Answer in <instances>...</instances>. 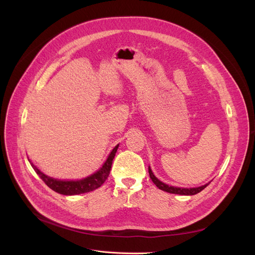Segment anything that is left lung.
Segmentation results:
<instances>
[{
  "label": "left lung",
  "instance_id": "left-lung-1",
  "mask_svg": "<svg viewBox=\"0 0 255 255\" xmlns=\"http://www.w3.org/2000/svg\"><path fill=\"white\" fill-rule=\"evenodd\" d=\"M149 174H150V177L152 182L156 185V186L164 190V191H167V192H170V194H177V195H183V196H192V195H196L198 194V192H200L201 190H203L208 184H205L203 185V186L201 187H197V188H180V187H173V186H169V185L160 182L158 179H156L155 175L153 174L151 168L149 167Z\"/></svg>",
  "mask_w": 255,
  "mask_h": 255
}]
</instances>
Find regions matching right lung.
I'll return each mask as SVG.
<instances>
[{
  "mask_svg": "<svg viewBox=\"0 0 255 255\" xmlns=\"http://www.w3.org/2000/svg\"><path fill=\"white\" fill-rule=\"evenodd\" d=\"M118 146L119 144L116 145L113 149V151L111 152L109 157H107L104 165L99 171L86 177V179H83L80 181H59V180L52 179V177L43 174L39 169H38L36 166H34L33 164L30 165H32V167L34 168L36 173L40 176V179L47 184L52 190L58 192V194L66 195V196L85 194V192H89L99 188L106 181L107 177H109L112 164H113V159L116 155V152H117Z\"/></svg>",
  "mask_w": 255,
  "mask_h": 255,
  "instance_id": "right-lung-1",
  "label": "right lung"
}]
</instances>
